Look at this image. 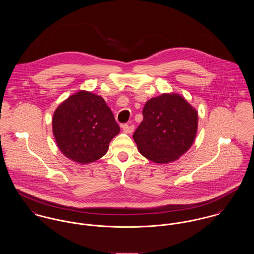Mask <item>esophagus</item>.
Masks as SVG:
<instances>
[{
	"instance_id": "34e87169",
	"label": "esophagus",
	"mask_w": 254,
	"mask_h": 254,
	"mask_svg": "<svg viewBox=\"0 0 254 254\" xmlns=\"http://www.w3.org/2000/svg\"><path fill=\"white\" fill-rule=\"evenodd\" d=\"M122 128H123V131H124V133H126V134H130V133H132V132L134 131V125H128V124H124Z\"/></svg>"
}]
</instances>
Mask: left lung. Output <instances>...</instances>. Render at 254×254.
Masks as SVG:
<instances>
[{"instance_id":"8db88e82","label":"left lung","mask_w":254,"mask_h":254,"mask_svg":"<svg viewBox=\"0 0 254 254\" xmlns=\"http://www.w3.org/2000/svg\"><path fill=\"white\" fill-rule=\"evenodd\" d=\"M143 116L133 139L145 158L155 163H169L192 145L198 116L180 95L162 94L148 100Z\"/></svg>"}]
</instances>
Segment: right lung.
Listing matches in <instances>:
<instances>
[{"label": "right lung", "instance_id": "obj_1", "mask_svg": "<svg viewBox=\"0 0 254 254\" xmlns=\"http://www.w3.org/2000/svg\"><path fill=\"white\" fill-rule=\"evenodd\" d=\"M120 127L105 100L79 91L63 102L53 116V133L61 151L78 163L100 159Z\"/></svg>", "mask_w": 254, "mask_h": 254}]
</instances>
